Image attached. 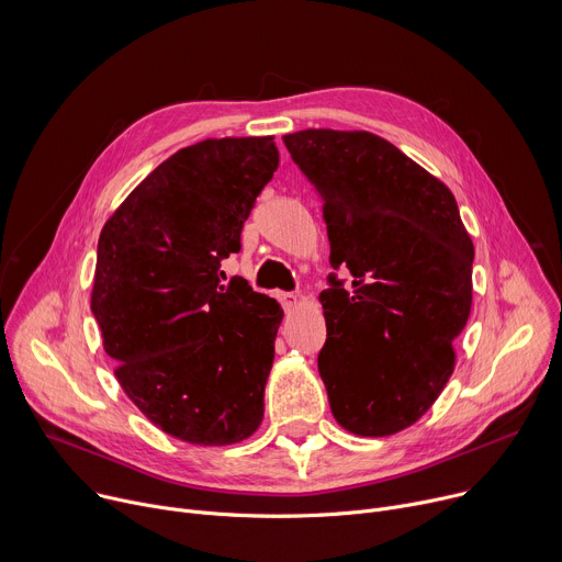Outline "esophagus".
<instances>
[{
	"label": "esophagus",
	"instance_id": "34e87169",
	"mask_svg": "<svg viewBox=\"0 0 562 562\" xmlns=\"http://www.w3.org/2000/svg\"><path fill=\"white\" fill-rule=\"evenodd\" d=\"M276 295H278L280 304H282L286 311H289V308H293V306H297V302H300V297H297L295 293H289V291H278Z\"/></svg>",
	"mask_w": 562,
	"mask_h": 562
}]
</instances>
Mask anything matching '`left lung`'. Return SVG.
I'll return each mask as SVG.
<instances>
[{"label": "left lung", "mask_w": 562, "mask_h": 562, "mask_svg": "<svg viewBox=\"0 0 562 562\" xmlns=\"http://www.w3.org/2000/svg\"><path fill=\"white\" fill-rule=\"evenodd\" d=\"M325 202L329 276L319 293L327 342L317 369L331 414L382 438L420 420L456 367L471 311L473 243L453 193L369 131L304 128L282 137Z\"/></svg>", "instance_id": "1"}]
</instances>
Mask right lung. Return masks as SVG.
<instances>
[{"label": "right lung", "mask_w": 562, "mask_h": 562, "mask_svg": "<svg viewBox=\"0 0 562 562\" xmlns=\"http://www.w3.org/2000/svg\"><path fill=\"white\" fill-rule=\"evenodd\" d=\"M280 155L273 135L209 137L153 169L106 220L91 291L104 351L131 403L200 447L254 436L265 418L282 306L220 262Z\"/></svg>", "instance_id": "1"}]
</instances>
